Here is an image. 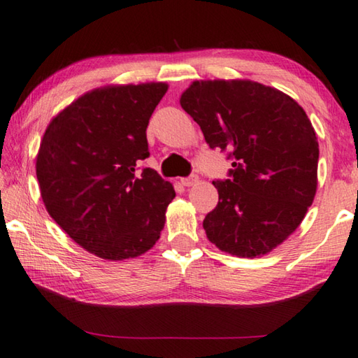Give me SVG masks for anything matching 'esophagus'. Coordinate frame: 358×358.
I'll return each mask as SVG.
<instances>
[{
	"label": "esophagus",
	"mask_w": 358,
	"mask_h": 358,
	"mask_svg": "<svg viewBox=\"0 0 358 358\" xmlns=\"http://www.w3.org/2000/svg\"><path fill=\"white\" fill-rule=\"evenodd\" d=\"M197 181H199L197 175H189V177L181 178V185H183V186H192V185H196Z\"/></svg>",
	"instance_id": "34e87169"
}]
</instances>
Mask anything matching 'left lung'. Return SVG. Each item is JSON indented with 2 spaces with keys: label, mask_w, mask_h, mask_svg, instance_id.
<instances>
[{
  "label": "left lung",
  "mask_w": 358,
  "mask_h": 358,
  "mask_svg": "<svg viewBox=\"0 0 358 358\" xmlns=\"http://www.w3.org/2000/svg\"><path fill=\"white\" fill-rule=\"evenodd\" d=\"M180 105L210 148L229 152L230 178L213 181L217 206L203 229L220 250L255 258L294 231L313 203L320 145L289 95L249 80L194 81Z\"/></svg>",
  "instance_id": "8db88e82"
}]
</instances>
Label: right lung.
Listing matches in <instances>:
<instances>
[{
    "label": "right lung",
    "mask_w": 358,
    "mask_h": 358,
    "mask_svg": "<svg viewBox=\"0 0 358 358\" xmlns=\"http://www.w3.org/2000/svg\"><path fill=\"white\" fill-rule=\"evenodd\" d=\"M166 92V83L90 90L45 129L36 161L45 208L103 259L139 257L164 229L173 186L139 162L150 157L145 131Z\"/></svg>",
    "instance_id": "obj_1"
}]
</instances>
